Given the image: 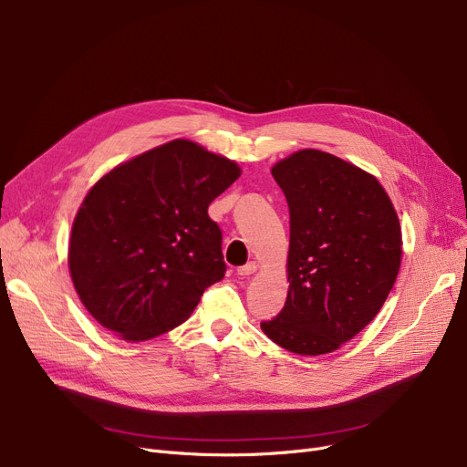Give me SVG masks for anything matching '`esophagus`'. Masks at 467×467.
I'll use <instances>...</instances> for the list:
<instances>
[{
	"label": "esophagus",
	"mask_w": 467,
	"mask_h": 467,
	"mask_svg": "<svg viewBox=\"0 0 467 467\" xmlns=\"http://www.w3.org/2000/svg\"><path fill=\"white\" fill-rule=\"evenodd\" d=\"M236 271H238V275H240V276H250V275H254V273L257 271V265H255L254 261H250V263H246V265L238 267Z\"/></svg>",
	"instance_id": "34e87169"
}]
</instances>
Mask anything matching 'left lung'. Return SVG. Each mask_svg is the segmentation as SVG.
I'll use <instances>...</instances> for the list:
<instances>
[{"label":"left lung","mask_w":467,"mask_h":467,"mask_svg":"<svg viewBox=\"0 0 467 467\" xmlns=\"http://www.w3.org/2000/svg\"><path fill=\"white\" fill-rule=\"evenodd\" d=\"M273 177L290 210L288 297L261 328L297 355L357 336L388 299L400 267V227L378 179L334 154L299 150Z\"/></svg>","instance_id":"obj_1"}]
</instances>
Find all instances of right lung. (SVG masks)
Returning a JSON list of instances; mask_svg holds the SVG:
<instances>
[{
  "instance_id": "1",
  "label": "right lung",
  "mask_w": 467,
  "mask_h": 467,
  "mask_svg": "<svg viewBox=\"0 0 467 467\" xmlns=\"http://www.w3.org/2000/svg\"><path fill=\"white\" fill-rule=\"evenodd\" d=\"M240 175L234 161L185 139L107 173L70 236L74 288L99 324L130 341L173 330L225 276L208 206Z\"/></svg>"
}]
</instances>
